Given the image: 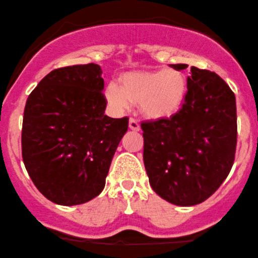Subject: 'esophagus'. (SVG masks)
<instances>
[{
    "label": "esophagus",
    "mask_w": 258,
    "mask_h": 258,
    "mask_svg": "<svg viewBox=\"0 0 258 258\" xmlns=\"http://www.w3.org/2000/svg\"><path fill=\"white\" fill-rule=\"evenodd\" d=\"M129 128L134 130V132H139V130L141 129V128H140L139 122H137L135 118H130L129 119Z\"/></svg>",
    "instance_id": "34e87169"
}]
</instances>
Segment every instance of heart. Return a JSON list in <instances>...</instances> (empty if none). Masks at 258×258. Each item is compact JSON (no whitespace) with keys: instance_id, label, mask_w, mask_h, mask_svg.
Here are the masks:
<instances>
[{"instance_id":"1","label":"heart","mask_w":258,"mask_h":258,"mask_svg":"<svg viewBox=\"0 0 258 258\" xmlns=\"http://www.w3.org/2000/svg\"><path fill=\"white\" fill-rule=\"evenodd\" d=\"M119 82L121 86L111 83L105 89V97L112 108L124 111L135 103L149 119L174 116L187 97L185 73L174 68L126 72Z\"/></svg>"}]
</instances>
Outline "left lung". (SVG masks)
Listing matches in <instances>:
<instances>
[{
  "label": "left lung",
  "instance_id": "left-lung-1",
  "mask_svg": "<svg viewBox=\"0 0 258 258\" xmlns=\"http://www.w3.org/2000/svg\"><path fill=\"white\" fill-rule=\"evenodd\" d=\"M186 63L170 68L187 69ZM143 162L158 196L178 206L210 198L235 160L236 97L215 72L192 66L182 108L169 118L143 122Z\"/></svg>",
  "mask_w": 258,
  "mask_h": 258
}]
</instances>
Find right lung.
I'll list each match as a JSON object with an SVG mask.
<instances>
[{
  "mask_svg": "<svg viewBox=\"0 0 258 258\" xmlns=\"http://www.w3.org/2000/svg\"><path fill=\"white\" fill-rule=\"evenodd\" d=\"M97 63L53 70L28 96L22 159L40 192L63 206L88 203L105 186L128 117L106 116Z\"/></svg>",
  "mask_w": 258,
  "mask_h": 258,
  "instance_id": "add662e5",
  "label": "right lung"
}]
</instances>
